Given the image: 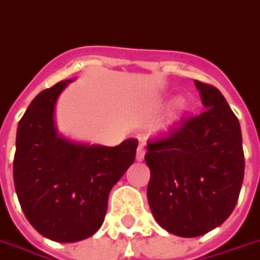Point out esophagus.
<instances>
[{
	"instance_id": "esophagus-1",
	"label": "esophagus",
	"mask_w": 260,
	"mask_h": 260,
	"mask_svg": "<svg viewBox=\"0 0 260 260\" xmlns=\"http://www.w3.org/2000/svg\"><path fill=\"white\" fill-rule=\"evenodd\" d=\"M144 154H146V148H144V146H143V144H140V146H139V148H137V155H136L137 161L144 160Z\"/></svg>"
}]
</instances>
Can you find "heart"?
Returning a JSON list of instances; mask_svg holds the SVG:
<instances>
[{
    "label": "heart",
    "mask_w": 260,
    "mask_h": 260,
    "mask_svg": "<svg viewBox=\"0 0 260 260\" xmlns=\"http://www.w3.org/2000/svg\"><path fill=\"white\" fill-rule=\"evenodd\" d=\"M184 109H185V102H184L182 99L177 100V102L174 103V106H173V109H171V112L168 113V119L170 120L177 119V117L184 112Z\"/></svg>",
    "instance_id": "obj_1"
}]
</instances>
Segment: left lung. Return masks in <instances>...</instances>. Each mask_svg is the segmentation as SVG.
I'll return each instance as SVG.
<instances>
[{
	"mask_svg": "<svg viewBox=\"0 0 260 260\" xmlns=\"http://www.w3.org/2000/svg\"><path fill=\"white\" fill-rule=\"evenodd\" d=\"M205 110L182 117L167 136L148 140L147 200L170 234L195 238L226 221L245 171L241 126L222 93L195 80Z\"/></svg>",
	"mask_w": 260,
	"mask_h": 260,
	"instance_id": "8db88e82",
	"label": "left lung"
}]
</instances>
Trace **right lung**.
Here are the masks:
<instances>
[{"label":"right lung","instance_id":"1","mask_svg":"<svg viewBox=\"0 0 260 260\" xmlns=\"http://www.w3.org/2000/svg\"><path fill=\"white\" fill-rule=\"evenodd\" d=\"M73 79L45 89L19 120L14 184L26 219L55 242H78L105 221L109 192L134 162L139 141L116 147L75 141L58 132L55 107Z\"/></svg>","mask_w":260,"mask_h":260}]
</instances>
